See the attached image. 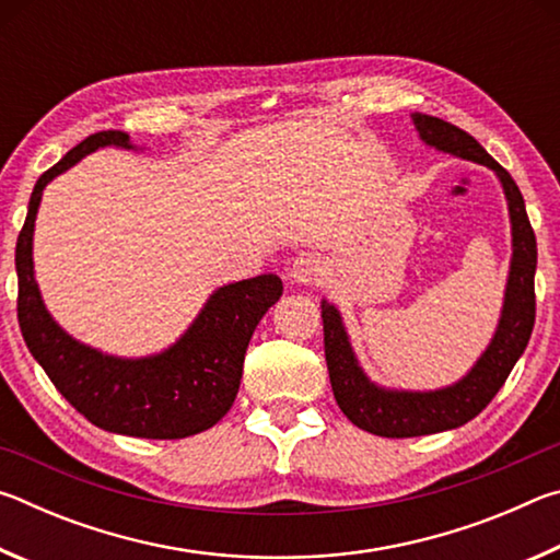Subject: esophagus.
I'll use <instances>...</instances> for the list:
<instances>
[{
  "mask_svg": "<svg viewBox=\"0 0 560 560\" xmlns=\"http://www.w3.org/2000/svg\"><path fill=\"white\" fill-rule=\"evenodd\" d=\"M324 271H326V264L318 254H299L291 264L289 277L291 281H296L299 287H308V283H316L320 277H324Z\"/></svg>",
  "mask_w": 560,
  "mask_h": 560,
  "instance_id": "34e87169",
  "label": "esophagus"
}]
</instances>
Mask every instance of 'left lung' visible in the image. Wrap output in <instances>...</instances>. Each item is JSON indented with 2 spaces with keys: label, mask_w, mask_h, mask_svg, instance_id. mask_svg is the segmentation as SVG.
Returning <instances> with one entry per match:
<instances>
[{
  "label": "left lung",
  "mask_w": 560,
  "mask_h": 560,
  "mask_svg": "<svg viewBox=\"0 0 560 560\" xmlns=\"http://www.w3.org/2000/svg\"><path fill=\"white\" fill-rule=\"evenodd\" d=\"M412 122L424 145L494 170L509 207L511 261L501 316L487 350L467 375L438 390H395L373 383L358 363L340 311L326 299L320 301L326 363L336 402L355 428L377 438H422L474 420L506 383L511 368L528 346L536 318V236L514 177L469 132L452 122L428 113H412Z\"/></svg>",
  "instance_id": "8db88e82"
}]
</instances>
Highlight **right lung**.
<instances>
[{
    "instance_id": "right-lung-1",
    "label": "right lung",
    "mask_w": 560,
    "mask_h": 560,
    "mask_svg": "<svg viewBox=\"0 0 560 560\" xmlns=\"http://www.w3.org/2000/svg\"><path fill=\"white\" fill-rule=\"evenodd\" d=\"M98 148L143 150L122 130L93 132L36 179L16 240V314L26 348L66 400L96 428L128 438L183 440L210 430L230 412L242 383L254 328L279 301L277 273L226 283L173 346L153 355L120 358L91 348L56 324L34 277V224L44 187Z\"/></svg>"
}]
</instances>
